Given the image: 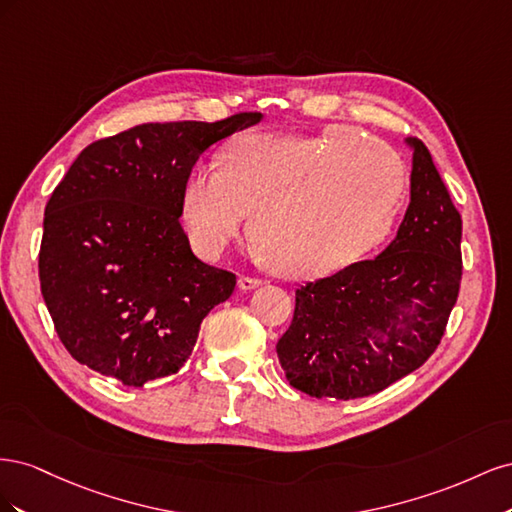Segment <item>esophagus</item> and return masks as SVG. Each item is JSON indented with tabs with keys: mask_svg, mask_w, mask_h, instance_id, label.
<instances>
[{
	"mask_svg": "<svg viewBox=\"0 0 512 512\" xmlns=\"http://www.w3.org/2000/svg\"><path fill=\"white\" fill-rule=\"evenodd\" d=\"M260 284H262L260 277H252V275H241L239 277V288L241 290H252V288H256Z\"/></svg>",
	"mask_w": 512,
	"mask_h": 512,
	"instance_id": "obj_1",
	"label": "esophagus"
}]
</instances>
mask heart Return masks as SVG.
<instances>
[{"mask_svg":"<svg viewBox=\"0 0 512 512\" xmlns=\"http://www.w3.org/2000/svg\"><path fill=\"white\" fill-rule=\"evenodd\" d=\"M404 194V162L356 128L243 136L224 164H200L190 175L183 224L200 254L220 256L252 213L250 239L269 269L320 277L389 237Z\"/></svg>","mask_w":512,"mask_h":512,"instance_id":"obj_1","label":"heart"}]
</instances>
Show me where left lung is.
Instances as JSON below:
<instances>
[{"label": "left lung", "instance_id": "8db88e82", "mask_svg": "<svg viewBox=\"0 0 512 512\" xmlns=\"http://www.w3.org/2000/svg\"><path fill=\"white\" fill-rule=\"evenodd\" d=\"M414 147L410 205L374 260L299 286L275 350L292 389L359 399L412 374L436 352L461 284V215L423 141Z\"/></svg>", "mask_w": 512, "mask_h": 512}]
</instances>
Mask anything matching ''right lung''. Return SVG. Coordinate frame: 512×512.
<instances>
[{"mask_svg": "<svg viewBox=\"0 0 512 512\" xmlns=\"http://www.w3.org/2000/svg\"><path fill=\"white\" fill-rule=\"evenodd\" d=\"M143 123L85 147L44 209L40 290L74 361L123 386L173 376L235 273L192 254L179 222L198 156L260 121Z\"/></svg>", "mask_w": 512, "mask_h": 512, "instance_id": "1", "label": "right lung"}]
</instances>
